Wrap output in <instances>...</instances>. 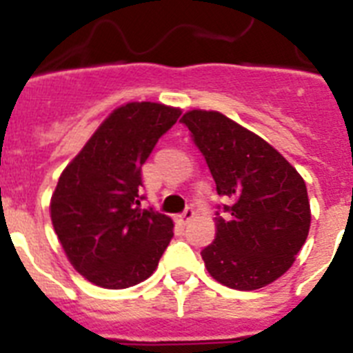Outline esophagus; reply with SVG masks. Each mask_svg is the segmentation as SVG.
I'll return each mask as SVG.
<instances>
[{"label": "esophagus", "mask_w": 353, "mask_h": 353, "mask_svg": "<svg viewBox=\"0 0 353 353\" xmlns=\"http://www.w3.org/2000/svg\"><path fill=\"white\" fill-rule=\"evenodd\" d=\"M194 214H196L194 208H192V207H187L185 210H183L182 214H180V221H182L183 224H187V223H189V221H192V217H194Z\"/></svg>", "instance_id": "1"}]
</instances>
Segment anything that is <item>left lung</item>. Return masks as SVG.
<instances>
[{
  "instance_id": "8db88e82",
  "label": "left lung",
  "mask_w": 353,
  "mask_h": 353,
  "mask_svg": "<svg viewBox=\"0 0 353 353\" xmlns=\"http://www.w3.org/2000/svg\"><path fill=\"white\" fill-rule=\"evenodd\" d=\"M205 157L226 215L201 251L208 274L233 290H258L281 277L311 224L307 189L276 148L217 111L192 109L180 120Z\"/></svg>"
}]
</instances>
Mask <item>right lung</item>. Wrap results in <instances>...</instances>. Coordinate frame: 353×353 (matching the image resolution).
Returning a JSON list of instances; mask_svg holds the SVG:
<instances>
[{"label": "right lung", "instance_id": "add662e5", "mask_svg": "<svg viewBox=\"0 0 353 353\" xmlns=\"http://www.w3.org/2000/svg\"><path fill=\"white\" fill-rule=\"evenodd\" d=\"M182 111L155 102L114 109L61 173L51 221L74 269L102 288L145 281L173 239V221L141 208V166Z\"/></svg>", "mask_w": 353, "mask_h": 353}]
</instances>
